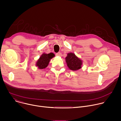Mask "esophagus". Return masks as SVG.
Instances as JSON below:
<instances>
[{
	"label": "esophagus",
	"mask_w": 121,
	"mask_h": 121,
	"mask_svg": "<svg viewBox=\"0 0 121 121\" xmlns=\"http://www.w3.org/2000/svg\"><path fill=\"white\" fill-rule=\"evenodd\" d=\"M56 56H60V55H61V53H60V52H58V53H56Z\"/></svg>",
	"instance_id": "1"
}]
</instances>
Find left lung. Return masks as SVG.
<instances>
[{"mask_svg": "<svg viewBox=\"0 0 121 121\" xmlns=\"http://www.w3.org/2000/svg\"><path fill=\"white\" fill-rule=\"evenodd\" d=\"M65 62L70 69L76 71L81 68L82 61L72 53H68L65 57Z\"/></svg>", "mask_w": 121, "mask_h": 121, "instance_id": "obj_1", "label": "left lung"}]
</instances>
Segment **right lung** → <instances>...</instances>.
<instances>
[{
  "label": "right lung",
  "instance_id": "right-lung-1",
  "mask_svg": "<svg viewBox=\"0 0 121 121\" xmlns=\"http://www.w3.org/2000/svg\"><path fill=\"white\" fill-rule=\"evenodd\" d=\"M54 56L55 55L52 53L48 54H43L38 60L36 63V66L41 69L45 68L48 66L50 59Z\"/></svg>",
  "mask_w": 121,
  "mask_h": 121
}]
</instances>
